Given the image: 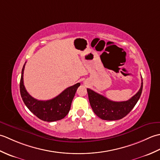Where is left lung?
<instances>
[{"label":"left lung","instance_id":"obj_1","mask_svg":"<svg viewBox=\"0 0 160 160\" xmlns=\"http://www.w3.org/2000/svg\"><path fill=\"white\" fill-rule=\"evenodd\" d=\"M143 82L138 92L131 99L123 102H114L102 95L87 89L91 107L97 116L104 120H118L125 117L137 104L142 94Z\"/></svg>","mask_w":160,"mask_h":160}]
</instances>
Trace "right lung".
<instances>
[{
    "instance_id": "1",
    "label": "right lung",
    "mask_w": 160,
    "mask_h": 160,
    "mask_svg": "<svg viewBox=\"0 0 160 160\" xmlns=\"http://www.w3.org/2000/svg\"><path fill=\"white\" fill-rule=\"evenodd\" d=\"M26 63V62H25ZM24 64L20 82V91L22 99L29 111L40 120L46 122H54L62 120L69 112L71 102L80 84L67 88L56 98L49 100H38L32 97L27 91L23 82Z\"/></svg>"
}]
</instances>
